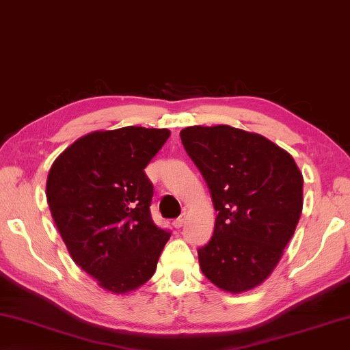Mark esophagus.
I'll use <instances>...</instances> for the list:
<instances>
[{
    "mask_svg": "<svg viewBox=\"0 0 350 350\" xmlns=\"http://www.w3.org/2000/svg\"><path fill=\"white\" fill-rule=\"evenodd\" d=\"M185 223H187V215L183 214V215H180L179 218H177V220L173 221V226H174L176 229H180Z\"/></svg>",
    "mask_w": 350,
    "mask_h": 350,
    "instance_id": "obj_1",
    "label": "esophagus"
}]
</instances>
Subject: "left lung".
I'll use <instances>...</instances> for the list:
<instances>
[{"label": "left lung", "instance_id": "obj_1", "mask_svg": "<svg viewBox=\"0 0 350 350\" xmlns=\"http://www.w3.org/2000/svg\"><path fill=\"white\" fill-rule=\"evenodd\" d=\"M180 138L218 211L211 241L197 252L203 275L230 294L256 288L296 230L302 173L288 152L241 129L191 126Z\"/></svg>", "mask_w": 350, "mask_h": 350}]
</instances>
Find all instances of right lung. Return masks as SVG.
Instances as JSON below:
<instances>
[{
    "label": "right lung",
    "instance_id": "obj_1",
    "mask_svg": "<svg viewBox=\"0 0 350 350\" xmlns=\"http://www.w3.org/2000/svg\"><path fill=\"white\" fill-rule=\"evenodd\" d=\"M168 129L97 130L62 152L46 177V202L72 261L103 290L127 294L154 275L170 232L150 215L146 167Z\"/></svg>",
    "mask_w": 350,
    "mask_h": 350
}]
</instances>
